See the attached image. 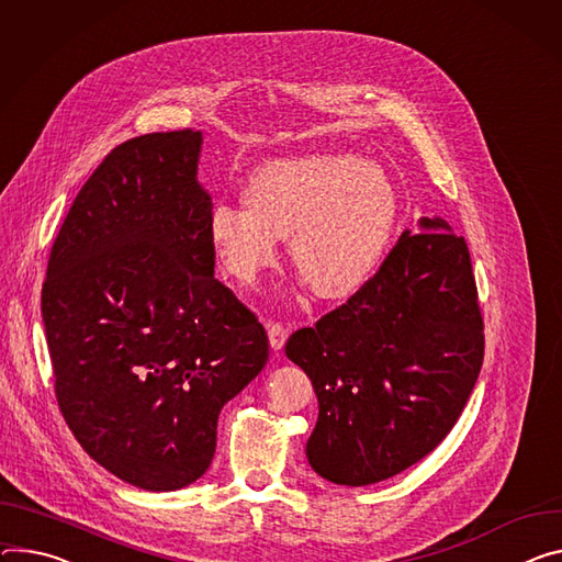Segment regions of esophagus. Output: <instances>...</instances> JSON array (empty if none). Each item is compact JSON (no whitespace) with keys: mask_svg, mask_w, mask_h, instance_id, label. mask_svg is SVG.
I'll list each match as a JSON object with an SVG mask.
<instances>
[{"mask_svg":"<svg viewBox=\"0 0 562 562\" xmlns=\"http://www.w3.org/2000/svg\"><path fill=\"white\" fill-rule=\"evenodd\" d=\"M267 329H269V342H271V347L278 351V349H282L284 347V342H286V336H289V329L284 327V325H280V323H269L267 325Z\"/></svg>","mask_w":562,"mask_h":562,"instance_id":"34e87169","label":"esophagus"}]
</instances>
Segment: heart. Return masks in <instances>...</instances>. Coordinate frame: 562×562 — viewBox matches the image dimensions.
I'll return each mask as SVG.
<instances>
[{
	"instance_id": "obj_1",
	"label": "heart",
	"mask_w": 562,
	"mask_h": 562,
	"mask_svg": "<svg viewBox=\"0 0 562 562\" xmlns=\"http://www.w3.org/2000/svg\"><path fill=\"white\" fill-rule=\"evenodd\" d=\"M246 203L217 201L209 235L224 271L252 284L286 237L291 262L321 297H349L376 273L398 220L387 172L345 151H312L255 170Z\"/></svg>"
}]
</instances>
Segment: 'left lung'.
<instances>
[{"label":"left lung","mask_w":562,"mask_h":562,"mask_svg":"<svg viewBox=\"0 0 562 562\" xmlns=\"http://www.w3.org/2000/svg\"><path fill=\"white\" fill-rule=\"evenodd\" d=\"M482 329L464 237L441 217H422L359 293L286 340V359L318 396L312 469L368 486L435 450L480 376Z\"/></svg>","instance_id":"obj_1"}]
</instances>
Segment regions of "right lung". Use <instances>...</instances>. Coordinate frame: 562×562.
<instances>
[{"mask_svg": "<svg viewBox=\"0 0 562 562\" xmlns=\"http://www.w3.org/2000/svg\"><path fill=\"white\" fill-rule=\"evenodd\" d=\"M203 134L121 143L50 248L42 321L58 405L87 454L143 491L209 471L222 407L269 361V338L215 280Z\"/></svg>", "mask_w": 562, "mask_h": 562, "instance_id": "add662e5", "label": "right lung"}]
</instances>
